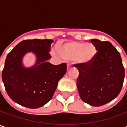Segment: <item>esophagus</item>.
Instances as JSON below:
<instances>
[{
	"mask_svg": "<svg viewBox=\"0 0 127 127\" xmlns=\"http://www.w3.org/2000/svg\"><path fill=\"white\" fill-rule=\"evenodd\" d=\"M70 67H71V64H67V69H69Z\"/></svg>",
	"mask_w": 127,
	"mask_h": 127,
	"instance_id": "34e87169",
	"label": "esophagus"
}]
</instances>
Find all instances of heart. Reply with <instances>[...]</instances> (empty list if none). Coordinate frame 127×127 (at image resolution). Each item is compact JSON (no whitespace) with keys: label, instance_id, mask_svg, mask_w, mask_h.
<instances>
[{"label":"heart","instance_id":"1","mask_svg":"<svg viewBox=\"0 0 127 127\" xmlns=\"http://www.w3.org/2000/svg\"><path fill=\"white\" fill-rule=\"evenodd\" d=\"M52 53L55 56L58 55L56 49H53ZM59 53L66 60H73L78 64H88L95 59L97 48L91 42H70L59 46Z\"/></svg>","mask_w":127,"mask_h":127}]
</instances>
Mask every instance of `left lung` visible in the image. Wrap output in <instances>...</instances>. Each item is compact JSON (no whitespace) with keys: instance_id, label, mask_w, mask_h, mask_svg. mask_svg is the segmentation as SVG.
Listing matches in <instances>:
<instances>
[{"instance_id":"8db88e82","label":"left lung","mask_w":127,"mask_h":127,"mask_svg":"<svg viewBox=\"0 0 127 127\" xmlns=\"http://www.w3.org/2000/svg\"><path fill=\"white\" fill-rule=\"evenodd\" d=\"M97 48L93 61L88 64L74 65L79 71L77 88L81 100L99 107L113 100L120 94L125 68L120 54L110 42L90 39Z\"/></svg>"}]
</instances>
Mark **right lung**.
I'll use <instances>...</instances> for the list:
<instances>
[{"instance_id": "obj_1", "label": "right lung", "mask_w": 127, "mask_h": 127, "mask_svg": "<svg viewBox=\"0 0 127 127\" xmlns=\"http://www.w3.org/2000/svg\"><path fill=\"white\" fill-rule=\"evenodd\" d=\"M51 39H26L20 42L7 54L2 71V80L7 95L15 102L27 108H39L51 100L58 82L66 73V64L53 65ZM29 51L37 57L32 68L22 66V59Z\"/></svg>"}]
</instances>
